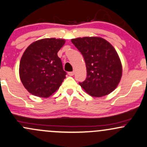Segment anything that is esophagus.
Wrapping results in <instances>:
<instances>
[{
    "instance_id": "obj_1",
    "label": "esophagus",
    "mask_w": 147,
    "mask_h": 147,
    "mask_svg": "<svg viewBox=\"0 0 147 147\" xmlns=\"http://www.w3.org/2000/svg\"><path fill=\"white\" fill-rule=\"evenodd\" d=\"M74 73H75L74 72H69L68 74V75H70V76H73Z\"/></svg>"
}]
</instances>
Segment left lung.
<instances>
[{
    "label": "left lung",
    "instance_id": "1",
    "mask_svg": "<svg viewBox=\"0 0 147 147\" xmlns=\"http://www.w3.org/2000/svg\"><path fill=\"white\" fill-rule=\"evenodd\" d=\"M71 41L82 54L86 65L87 77L79 83L81 87L92 97L113 92L122 75V63L113 46L101 37L77 38Z\"/></svg>",
    "mask_w": 147,
    "mask_h": 147
}]
</instances>
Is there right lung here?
<instances>
[{
  "label": "right lung",
  "instance_id": "add662e5",
  "mask_svg": "<svg viewBox=\"0 0 147 147\" xmlns=\"http://www.w3.org/2000/svg\"><path fill=\"white\" fill-rule=\"evenodd\" d=\"M65 43L62 38H43L30 44L19 65L22 84L33 95L48 97L57 91L65 78L57 52Z\"/></svg>",
  "mask_w": 147,
  "mask_h": 147
}]
</instances>
